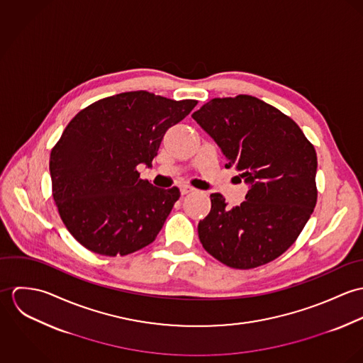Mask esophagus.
<instances>
[{"label": "esophagus", "instance_id": "esophagus-1", "mask_svg": "<svg viewBox=\"0 0 363 363\" xmlns=\"http://www.w3.org/2000/svg\"><path fill=\"white\" fill-rule=\"evenodd\" d=\"M196 189L193 187V186H190V184H182L180 186V193L184 196V194H189V193H191V191H194Z\"/></svg>", "mask_w": 363, "mask_h": 363}]
</instances>
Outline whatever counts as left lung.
Here are the masks:
<instances>
[{"mask_svg": "<svg viewBox=\"0 0 363 363\" xmlns=\"http://www.w3.org/2000/svg\"><path fill=\"white\" fill-rule=\"evenodd\" d=\"M225 156V167L249 184L246 201L228 208L211 194L199 238L222 264L250 269L284 255L298 239L317 201V155L299 125L250 95L215 98L193 113Z\"/></svg>", "mask_w": 363, "mask_h": 363, "instance_id": "obj_1", "label": "left lung"}]
</instances>
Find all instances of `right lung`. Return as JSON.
<instances>
[{
  "label": "right lung",
  "mask_w": 363,
  "mask_h": 363,
  "mask_svg": "<svg viewBox=\"0 0 363 363\" xmlns=\"http://www.w3.org/2000/svg\"><path fill=\"white\" fill-rule=\"evenodd\" d=\"M197 101H172L147 91L124 92L81 110L50 154L52 199L77 242L102 256H127L151 245L174 203L177 187L140 179L164 133Z\"/></svg>",
  "instance_id": "add662e5"
}]
</instances>
